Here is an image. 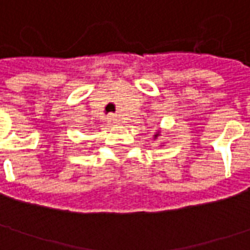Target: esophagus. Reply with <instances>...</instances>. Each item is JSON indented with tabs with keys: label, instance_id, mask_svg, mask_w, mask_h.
I'll use <instances>...</instances> for the list:
<instances>
[{
	"label": "esophagus",
	"instance_id": "obj_1",
	"mask_svg": "<svg viewBox=\"0 0 250 250\" xmlns=\"http://www.w3.org/2000/svg\"><path fill=\"white\" fill-rule=\"evenodd\" d=\"M106 121L107 124H114L116 123V116H114V114H109L106 117Z\"/></svg>",
	"mask_w": 250,
	"mask_h": 250
}]
</instances>
